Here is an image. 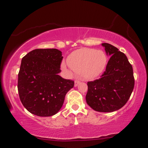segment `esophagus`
I'll return each instance as SVG.
<instances>
[{"label": "esophagus", "mask_w": 148, "mask_h": 148, "mask_svg": "<svg viewBox=\"0 0 148 148\" xmlns=\"http://www.w3.org/2000/svg\"><path fill=\"white\" fill-rule=\"evenodd\" d=\"M80 83V81L79 80H75V81H74V86L76 87L78 86V85H79Z\"/></svg>", "instance_id": "1"}]
</instances>
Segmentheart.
<instances>
[{
	"instance_id": "b5f03b06",
	"label": "heart",
	"mask_w": 148,
	"mask_h": 148,
	"mask_svg": "<svg viewBox=\"0 0 148 148\" xmlns=\"http://www.w3.org/2000/svg\"><path fill=\"white\" fill-rule=\"evenodd\" d=\"M67 64L83 79L93 80L104 72L108 64V56L101 49L81 48L69 55Z\"/></svg>"
}]
</instances>
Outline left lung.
I'll return each mask as SVG.
<instances>
[{
    "label": "left lung",
    "instance_id": "8db88e82",
    "mask_svg": "<svg viewBox=\"0 0 148 148\" xmlns=\"http://www.w3.org/2000/svg\"><path fill=\"white\" fill-rule=\"evenodd\" d=\"M110 58L99 79L88 82L86 102L94 110L112 112L122 108L134 86L132 66L125 54L109 43H102Z\"/></svg>",
    "mask_w": 148,
    "mask_h": 148
}]
</instances>
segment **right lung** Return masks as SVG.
I'll list each match as a JSON object with an SVG mask.
<instances>
[{"instance_id": "right-lung-1", "label": "right lung", "mask_w": 148, "mask_h": 148, "mask_svg": "<svg viewBox=\"0 0 148 148\" xmlns=\"http://www.w3.org/2000/svg\"><path fill=\"white\" fill-rule=\"evenodd\" d=\"M63 57L57 49H36L21 60L18 91L23 106L38 116H51L63 106L65 97L74 87L72 80L58 75Z\"/></svg>"}]
</instances>
